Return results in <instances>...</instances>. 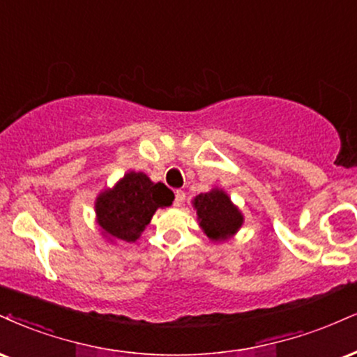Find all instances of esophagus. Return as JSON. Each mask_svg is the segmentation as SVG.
<instances>
[{"instance_id":"34e87169","label":"esophagus","mask_w":357,"mask_h":357,"mask_svg":"<svg viewBox=\"0 0 357 357\" xmlns=\"http://www.w3.org/2000/svg\"><path fill=\"white\" fill-rule=\"evenodd\" d=\"M184 199H186V192L184 191H181V190H178L174 192V206H181L183 203H184Z\"/></svg>"}]
</instances>
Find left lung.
<instances>
[{
	"mask_svg": "<svg viewBox=\"0 0 357 357\" xmlns=\"http://www.w3.org/2000/svg\"><path fill=\"white\" fill-rule=\"evenodd\" d=\"M197 220L204 233L214 241L234 234L243 225V216L222 191L203 192L195 199Z\"/></svg>",
	"mask_w": 357,
	"mask_h": 357,
	"instance_id": "obj_1",
	"label": "left lung"
}]
</instances>
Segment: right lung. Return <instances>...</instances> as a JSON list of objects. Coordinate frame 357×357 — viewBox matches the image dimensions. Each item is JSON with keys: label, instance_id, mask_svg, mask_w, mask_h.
Here are the masks:
<instances>
[{"label": "right lung", "instance_id": "right-lung-1", "mask_svg": "<svg viewBox=\"0 0 357 357\" xmlns=\"http://www.w3.org/2000/svg\"><path fill=\"white\" fill-rule=\"evenodd\" d=\"M174 195L162 183H151L143 173H128L113 191L98 197V222L106 234L136 241L158 208L173 204Z\"/></svg>", "mask_w": 357, "mask_h": 357}]
</instances>
